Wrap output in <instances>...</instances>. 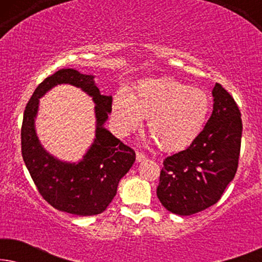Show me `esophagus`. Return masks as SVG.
<instances>
[{"instance_id":"esophagus-1","label":"esophagus","mask_w":262,"mask_h":262,"mask_svg":"<svg viewBox=\"0 0 262 262\" xmlns=\"http://www.w3.org/2000/svg\"><path fill=\"white\" fill-rule=\"evenodd\" d=\"M136 160H137V162H143V161L146 160V156L144 155V154L142 152H136Z\"/></svg>"}]
</instances>
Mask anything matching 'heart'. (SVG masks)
I'll use <instances>...</instances> for the list:
<instances>
[{
	"label": "heart",
	"instance_id": "obj_1",
	"mask_svg": "<svg viewBox=\"0 0 262 262\" xmlns=\"http://www.w3.org/2000/svg\"><path fill=\"white\" fill-rule=\"evenodd\" d=\"M211 100L205 91L191 88L175 78L142 81L135 93H117L112 118L127 134L146 120L148 132L162 151L184 150L202 134L210 114Z\"/></svg>",
	"mask_w": 262,
	"mask_h": 262
}]
</instances>
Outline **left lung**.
I'll list each match as a JSON object with an SVG mask.
<instances>
[{"label": "left lung", "instance_id": "left-lung-1", "mask_svg": "<svg viewBox=\"0 0 262 262\" xmlns=\"http://www.w3.org/2000/svg\"><path fill=\"white\" fill-rule=\"evenodd\" d=\"M213 111L198 138L163 161L157 196L180 216L200 212L221 199L235 178L242 137L237 103L220 83L212 89Z\"/></svg>", "mask_w": 262, "mask_h": 262}]
</instances>
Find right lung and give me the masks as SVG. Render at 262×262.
Wrapping results in <instances>:
<instances>
[{
    "mask_svg": "<svg viewBox=\"0 0 262 262\" xmlns=\"http://www.w3.org/2000/svg\"><path fill=\"white\" fill-rule=\"evenodd\" d=\"M63 83L81 88L96 103L95 142L77 164L63 163L49 154L35 132L38 99ZM111 111L112 96L100 94L93 75L74 69H60L46 77L28 101L21 127V152L39 193L55 209L77 216H94L103 212L117 194L118 184L130 170L136 154L103 127Z\"/></svg>",
    "mask_w": 262,
    "mask_h": 262,
    "instance_id": "1",
    "label": "right lung"
}]
</instances>
